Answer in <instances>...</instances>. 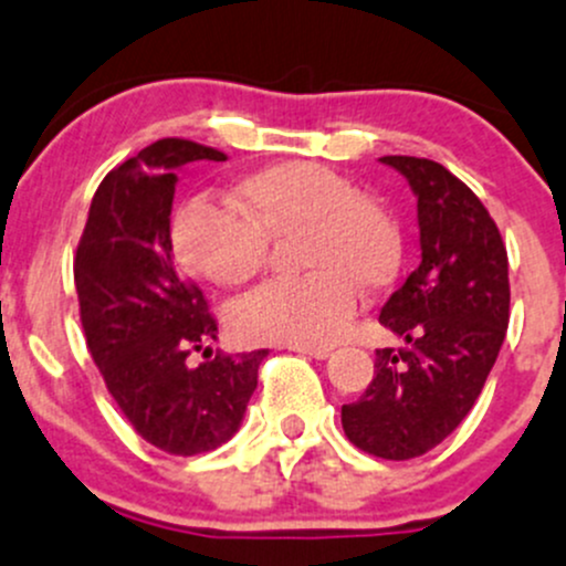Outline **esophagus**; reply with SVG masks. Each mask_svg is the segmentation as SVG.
<instances>
[{
    "instance_id": "34e87169",
    "label": "esophagus",
    "mask_w": 566,
    "mask_h": 566,
    "mask_svg": "<svg viewBox=\"0 0 566 566\" xmlns=\"http://www.w3.org/2000/svg\"><path fill=\"white\" fill-rule=\"evenodd\" d=\"M293 353L308 355V358H314V360L331 358V347H293Z\"/></svg>"
}]
</instances>
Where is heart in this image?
<instances>
[{"label": "heart", "instance_id": "obj_1", "mask_svg": "<svg viewBox=\"0 0 566 566\" xmlns=\"http://www.w3.org/2000/svg\"><path fill=\"white\" fill-rule=\"evenodd\" d=\"M233 208L195 200L178 211V260L219 287H238L263 271L268 238L301 233L303 279H279L247 295L233 312L243 342L328 347L342 338L358 290L374 293L398 265V233L388 213L347 178L314 163H282L243 176Z\"/></svg>", "mask_w": 566, "mask_h": 566}]
</instances>
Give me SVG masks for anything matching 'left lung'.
I'll return each mask as SVG.
<instances>
[{
    "mask_svg": "<svg viewBox=\"0 0 566 566\" xmlns=\"http://www.w3.org/2000/svg\"><path fill=\"white\" fill-rule=\"evenodd\" d=\"M418 198L420 265L379 323L403 338L377 349L366 392L342 407L355 448L407 461L437 448L478 401L510 323L507 249L478 195L444 165L382 157Z\"/></svg>",
    "mask_w": 566,
    "mask_h": 566,
    "instance_id": "left-lung-1",
    "label": "left lung"
}]
</instances>
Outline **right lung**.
<instances>
[{"label":"right lung","mask_w":566,"mask_h":566,"mask_svg":"<svg viewBox=\"0 0 566 566\" xmlns=\"http://www.w3.org/2000/svg\"><path fill=\"white\" fill-rule=\"evenodd\" d=\"M222 163L217 148L163 138L113 168L88 208L75 290L88 353L135 431L170 455L217 450L241 428L265 349L217 355V319L174 263L170 211L178 176L192 163ZM211 358V355H208Z\"/></svg>","instance_id":"add662e5"}]
</instances>
